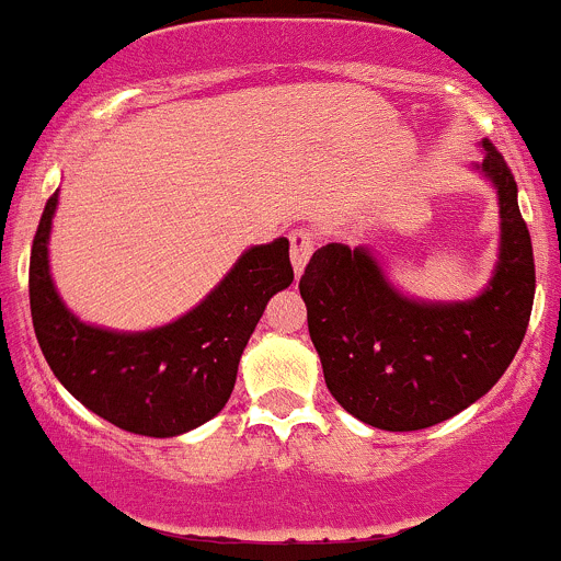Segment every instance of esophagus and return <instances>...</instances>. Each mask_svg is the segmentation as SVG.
<instances>
[{
	"label": "esophagus",
	"mask_w": 561,
	"mask_h": 561,
	"mask_svg": "<svg viewBox=\"0 0 561 561\" xmlns=\"http://www.w3.org/2000/svg\"><path fill=\"white\" fill-rule=\"evenodd\" d=\"M288 242H291V267H294V273L302 275L305 264H308L310 253H313L316 234L310 229H294L291 234H288Z\"/></svg>",
	"instance_id": "1"
}]
</instances>
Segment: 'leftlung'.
Listing matches in <instances>:
<instances>
[{
	"instance_id": "8db88e82",
	"label": "left lung",
	"mask_w": 561,
	"mask_h": 561,
	"mask_svg": "<svg viewBox=\"0 0 561 561\" xmlns=\"http://www.w3.org/2000/svg\"><path fill=\"white\" fill-rule=\"evenodd\" d=\"M480 171L499 202V253L471 299H420L390 280L374 251L330 242L305 267L308 332L337 403L381 431L456 417L513 363L535 299V256L518 185L488 138Z\"/></svg>"
}]
</instances>
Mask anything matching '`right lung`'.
<instances>
[{
  "mask_svg": "<svg viewBox=\"0 0 561 561\" xmlns=\"http://www.w3.org/2000/svg\"><path fill=\"white\" fill-rule=\"evenodd\" d=\"M59 191L32 242L30 305L43 357L65 390L98 417L138 436L187 434L231 398L240 357L270 297L291 286L288 240L253 245L187 313L127 332L81 321L59 297L48 264Z\"/></svg>",
  "mask_w": 561,
  "mask_h": 561,
  "instance_id": "add662e5",
  "label": "right lung"
}]
</instances>
